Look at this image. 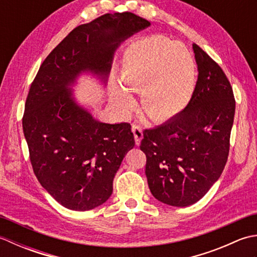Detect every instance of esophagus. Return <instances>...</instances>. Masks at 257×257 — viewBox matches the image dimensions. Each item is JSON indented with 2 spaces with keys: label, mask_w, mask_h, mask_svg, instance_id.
Listing matches in <instances>:
<instances>
[{
  "label": "esophagus",
  "mask_w": 257,
  "mask_h": 257,
  "mask_svg": "<svg viewBox=\"0 0 257 257\" xmlns=\"http://www.w3.org/2000/svg\"><path fill=\"white\" fill-rule=\"evenodd\" d=\"M132 129H133V133L135 136V140H136V145H140V141L143 139V130H141V127L138 124L134 123L132 125Z\"/></svg>",
  "instance_id": "esophagus-1"
}]
</instances>
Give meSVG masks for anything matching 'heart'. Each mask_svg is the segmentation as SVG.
Here are the masks:
<instances>
[{
  "label": "heart",
  "instance_id": "1",
  "mask_svg": "<svg viewBox=\"0 0 257 257\" xmlns=\"http://www.w3.org/2000/svg\"><path fill=\"white\" fill-rule=\"evenodd\" d=\"M195 68L189 51L161 35L137 41L125 53L120 81L128 92H141L140 109L155 122L177 116L192 97ZM113 88L112 99L128 111L133 99L127 92Z\"/></svg>",
  "mask_w": 257,
  "mask_h": 257
}]
</instances>
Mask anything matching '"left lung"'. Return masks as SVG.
Here are the masks:
<instances>
[{
  "instance_id": "1",
  "label": "left lung",
  "mask_w": 257,
  "mask_h": 257,
  "mask_svg": "<svg viewBox=\"0 0 257 257\" xmlns=\"http://www.w3.org/2000/svg\"><path fill=\"white\" fill-rule=\"evenodd\" d=\"M198 80L178 116L144 130L146 176L162 203L188 206L203 198L223 172L235 113L232 86L220 65L193 44Z\"/></svg>"
}]
</instances>
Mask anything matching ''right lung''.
Masks as SVG:
<instances>
[{
    "instance_id": "add662e5",
    "label": "right lung",
    "mask_w": 257,
    "mask_h": 257,
    "mask_svg": "<svg viewBox=\"0 0 257 257\" xmlns=\"http://www.w3.org/2000/svg\"><path fill=\"white\" fill-rule=\"evenodd\" d=\"M149 25L123 12L75 27L42 63L30 87L22 124L33 171L69 210H91L109 199L135 138L128 122L97 121L76 105L66 87L87 68L107 76L119 43Z\"/></svg>"
}]
</instances>
